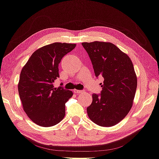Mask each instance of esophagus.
Returning a JSON list of instances; mask_svg holds the SVG:
<instances>
[{
	"instance_id": "esophagus-1",
	"label": "esophagus",
	"mask_w": 159,
	"mask_h": 159,
	"mask_svg": "<svg viewBox=\"0 0 159 159\" xmlns=\"http://www.w3.org/2000/svg\"><path fill=\"white\" fill-rule=\"evenodd\" d=\"M73 92H74L75 93H84V90H76V89H75L74 91H73Z\"/></svg>"
}]
</instances>
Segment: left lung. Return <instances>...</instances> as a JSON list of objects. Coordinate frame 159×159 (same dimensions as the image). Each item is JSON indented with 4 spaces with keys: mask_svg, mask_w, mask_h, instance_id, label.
Returning <instances> with one entry per match:
<instances>
[{
    "mask_svg": "<svg viewBox=\"0 0 159 159\" xmlns=\"http://www.w3.org/2000/svg\"><path fill=\"white\" fill-rule=\"evenodd\" d=\"M96 77L103 78L101 94L92 95L87 108L90 119L103 127L113 126L126 116L136 94L137 77L129 56L109 42L82 43Z\"/></svg>",
    "mask_w": 159,
    "mask_h": 159,
    "instance_id": "obj_1",
    "label": "left lung"
}]
</instances>
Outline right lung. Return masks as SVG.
<instances>
[{
	"instance_id": "add662e5",
	"label": "right lung",
	"mask_w": 159,
	"mask_h": 159,
	"mask_svg": "<svg viewBox=\"0 0 159 159\" xmlns=\"http://www.w3.org/2000/svg\"><path fill=\"white\" fill-rule=\"evenodd\" d=\"M76 45L53 43L32 54L20 72L18 93L23 110L33 122L43 127L53 126L63 120L65 104L73 92L62 86L54 88L58 64ZM62 85V84H61Z\"/></svg>"
}]
</instances>
